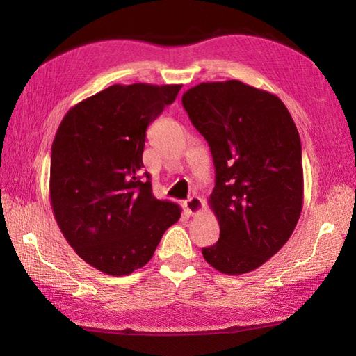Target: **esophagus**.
Segmentation results:
<instances>
[{
    "instance_id": "34e87169",
    "label": "esophagus",
    "mask_w": 356,
    "mask_h": 356,
    "mask_svg": "<svg viewBox=\"0 0 356 356\" xmlns=\"http://www.w3.org/2000/svg\"><path fill=\"white\" fill-rule=\"evenodd\" d=\"M184 208L186 211V214L195 216V214H199L200 211H202L203 200L200 197H197V195H193V197H190L184 203Z\"/></svg>"
}]
</instances>
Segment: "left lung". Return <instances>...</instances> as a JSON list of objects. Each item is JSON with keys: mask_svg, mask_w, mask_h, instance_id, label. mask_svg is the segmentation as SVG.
Instances as JSON below:
<instances>
[{"mask_svg": "<svg viewBox=\"0 0 356 356\" xmlns=\"http://www.w3.org/2000/svg\"><path fill=\"white\" fill-rule=\"evenodd\" d=\"M216 166L209 207L220 226L202 254L222 274L240 275L275 255L303 208L301 140L280 97L231 79L202 82L182 96Z\"/></svg>", "mask_w": 356, "mask_h": 356, "instance_id": "obj_1", "label": "left lung"}]
</instances>
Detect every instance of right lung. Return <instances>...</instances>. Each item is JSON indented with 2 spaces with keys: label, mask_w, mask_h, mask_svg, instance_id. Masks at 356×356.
Listing matches in <instances>:
<instances>
[{
  "label": "right lung",
  "mask_w": 356,
  "mask_h": 356,
  "mask_svg": "<svg viewBox=\"0 0 356 356\" xmlns=\"http://www.w3.org/2000/svg\"><path fill=\"white\" fill-rule=\"evenodd\" d=\"M182 86L115 84L74 105L51 143L50 203L82 260L108 275H128L151 260L179 205L159 200L142 179L148 125Z\"/></svg>",
  "instance_id": "add662e5"
}]
</instances>
